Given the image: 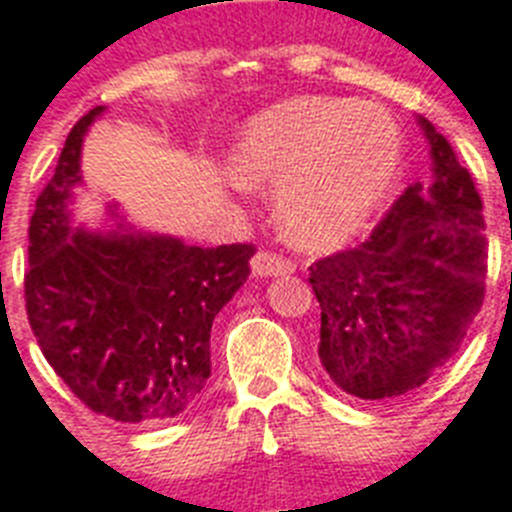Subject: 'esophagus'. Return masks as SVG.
Returning a JSON list of instances; mask_svg holds the SVG:
<instances>
[{
	"mask_svg": "<svg viewBox=\"0 0 512 512\" xmlns=\"http://www.w3.org/2000/svg\"><path fill=\"white\" fill-rule=\"evenodd\" d=\"M296 263L291 257H283L278 252H270V249H260L255 257H252V273L255 276H286V273H294Z\"/></svg>",
	"mask_w": 512,
	"mask_h": 512,
	"instance_id": "1",
	"label": "esophagus"
}]
</instances>
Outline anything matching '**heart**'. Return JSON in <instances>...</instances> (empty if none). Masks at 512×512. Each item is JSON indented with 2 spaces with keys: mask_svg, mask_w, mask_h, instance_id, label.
<instances>
[{
  "mask_svg": "<svg viewBox=\"0 0 512 512\" xmlns=\"http://www.w3.org/2000/svg\"><path fill=\"white\" fill-rule=\"evenodd\" d=\"M244 184H278V218L296 242H346L393 190L403 140L388 111L349 98H294L265 111L234 150Z\"/></svg>",
  "mask_w": 512,
  "mask_h": 512,
  "instance_id": "obj_1",
  "label": "heart"
}]
</instances>
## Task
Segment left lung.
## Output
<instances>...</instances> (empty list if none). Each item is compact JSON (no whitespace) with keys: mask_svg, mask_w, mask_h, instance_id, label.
<instances>
[{"mask_svg":"<svg viewBox=\"0 0 512 512\" xmlns=\"http://www.w3.org/2000/svg\"><path fill=\"white\" fill-rule=\"evenodd\" d=\"M419 124L432 179L409 184L362 244L309 268L322 367L364 401L424 385L458 354L484 302L482 197L435 124Z\"/></svg>","mask_w":512,"mask_h":512,"instance_id":"8db88e82","label":"left lung"}]
</instances>
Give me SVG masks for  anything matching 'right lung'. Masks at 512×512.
Masks as SVG:
<instances>
[{"mask_svg":"<svg viewBox=\"0 0 512 512\" xmlns=\"http://www.w3.org/2000/svg\"><path fill=\"white\" fill-rule=\"evenodd\" d=\"M101 111L77 119L36 200L25 312L46 362L90 411L145 427L200 398L210 328L247 281L255 244L203 249L171 236L72 229L67 200L80 182V145Z\"/></svg>","mask_w":512,"mask_h":512,"instance_id":"obj_1","label":"right lung"}]
</instances>
